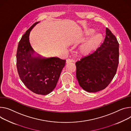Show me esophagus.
<instances>
[{
    "label": "esophagus",
    "instance_id": "esophagus-1",
    "mask_svg": "<svg viewBox=\"0 0 131 131\" xmlns=\"http://www.w3.org/2000/svg\"><path fill=\"white\" fill-rule=\"evenodd\" d=\"M73 62V59H67L66 60V63L67 64H68V63H70L71 62Z\"/></svg>",
    "mask_w": 131,
    "mask_h": 131
}]
</instances>
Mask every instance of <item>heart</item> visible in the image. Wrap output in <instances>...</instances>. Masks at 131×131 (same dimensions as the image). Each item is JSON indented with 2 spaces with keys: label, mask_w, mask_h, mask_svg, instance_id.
I'll use <instances>...</instances> for the list:
<instances>
[{
  "label": "heart",
  "mask_w": 131,
  "mask_h": 131,
  "mask_svg": "<svg viewBox=\"0 0 131 131\" xmlns=\"http://www.w3.org/2000/svg\"><path fill=\"white\" fill-rule=\"evenodd\" d=\"M96 30L92 28H86L82 31L85 38H89L83 42L79 47L78 52L83 56L89 55L92 53L102 43L104 37L103 35L97 33L94 34Z\"/></svg>",
  "instance_id": "obj_1"
}]
</instances>
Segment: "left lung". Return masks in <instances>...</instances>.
<instances>
[{"label":"left lung","instance_id":"obj_1","mask_svg":"<svg viewBox=\"0 0 131 131\" xmlns=\"http://www.w3.org/2000/svg\"><path fill=\"white\" fill-rule=\"evenodd\" d=\"M101 46L76 63V77L80 86L89 92L105 88L114 77L118 64L119 44L111 31L106 28Z\"/></svg>","mask_w":131,"mask_h":131}]
</instances>
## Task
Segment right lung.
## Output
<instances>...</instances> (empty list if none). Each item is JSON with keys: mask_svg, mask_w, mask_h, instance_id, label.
Segmentation results:
<instances>
[{"mask_svg": "<svg viewBox=\"0 0 131 131\" xmlns=\"http://www.w3.org/2000/svg\"><path fill=\"white\" fill-rule=\"evenodd\" d=\"M40 22H35L20 41L17 52V67L19 77L31 91L46 95L56 87L66 60L58 57H43L35 52L31 46L29 35Z\"/></svg>", "mask_w": 131, "mask_h": 131, "instance_id": "add662e5", "label": "right lung"}]
</instances>
